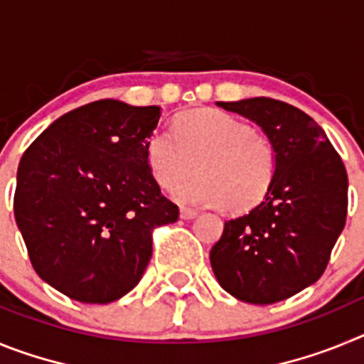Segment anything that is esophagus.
I'll list each match as a JSON object with an SVG mask.
<instances>
[{
    "instance_id": "obj_1",
    "label": "esophagus",
    "mask_w": 364,
    "mask_h": 364,
    "mask_svg": "<svg viewBox=\"0 0 364 364\" xmlns=\"http://www.w3.org/2000/svg\"><path fill=\"white\" fill-rule=\"evenodd\" d=\"M198 215L197 210H191V208H182L180 210V217L186 218V220H189V218H195Z\"/></svg>"
}]
</instances>
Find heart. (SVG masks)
Listing matches in <instances>:
<instances>
[{"mask_svg": "<svg viewBox=\"0 0 364 364\" xmlns=\"http://www.w3.org/2000/svg\"><path fill=\"white\" fill-rule=\"evenodd\" d=\"M171 133L156 131L147 138L146 164L167 191L198 164L199 175L176 189V200L244 213L268 197L279 156L264 131L218 109H193L173 120Z\"/></svg>", "mask_w": 364, "mask_h": 364, "instance_id": "1", "label": "heart"}]
</instances>
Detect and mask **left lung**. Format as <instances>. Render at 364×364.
I'll return each mask as SVG.
<instances>
[{"mask_svg": "<svg viewBox=\"0 0 364 364\" xmlns=\"http://www.w3.org/2000/svg\"><path fill=\"white\" fill-rule=\"evenodd\" d=\"M217 105L257 122L277 147L279 162L268 197L226 220L211 247V268L239 301H284L323 275L345 228V164L317 122L294 105L264 96Z\"/></svg>", "mask_w": 364, "mask_h": 364, "instance_id": "1", "label": "left lung"}]
</instances>
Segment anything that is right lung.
Instances as JSON below:
<instances>
[{
	"label": "right lung",
	"instance_id": "1",
	"mask_svg": "<svg viewBox=\"0 0 364 364\" xmlns=\"http://www.w3.org/2000/svg\"><path fill=\"white\" fill-rule=\"evenodd\" d=\"M160 107L98 100L27 147L14 217L32 268L74 301L107 304L142 279L153 231L178 220L146 164Z\"/></svg>",
	"mask_w": 364,
	"mask_h": 364
}]
</instances>
